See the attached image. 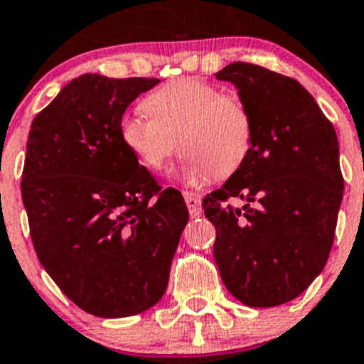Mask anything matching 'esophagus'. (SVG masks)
I'll use <instances>...</instances> for the list:
<instances>
[{
	"label": "esophagus",
	"instance_id": "obj_1",
	"mask_svg": "<svg viewBox=\"0 0 364 364\" xmlns=\"http://www.w3.org/2000/svg\"><path fill=\"white\" fill-rule=\"evenodd\" d=\"M183 198H185L186 201V207H188V210H191V216L196 218L200 216L201 213V198L196 192H183Z\"/></svg>",
	"mask_w": 364,
	"mask_h": 364
}]
</instances>
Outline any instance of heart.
<instances>
[{
	"label": "heart",
	"mask_w": 364,
	"mask_h": 364,
	"mask_svg": "<svg viewBox=\"0 0 364 364\" xmlns=\"http://www.w3.org/2000/svg\"><path fill=\"white\" fill-rule=\"evenodd\" d=\"M150 119L128 115L121 141L144 168L161 172L179 150L185 154L183 178L200 185L238 172L251 154L255 126L240 97L221 93L201 78H176L143 100Z\"/></svg>",
	"instance_id": "1"
}]
</instances>
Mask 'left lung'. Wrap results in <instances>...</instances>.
I'll return each instance as SVG.
<instances>
[{
	"label": "left lung",
	"instance_id": "8db88e82",
	"mask_svg": "<svg viewBox=\"0 0 364 364\" xmlns=\"http://www.w3.org/2000/svg\"><path fill=\"white\" fill-rule=\"evenodd\" d=\"M249 107L252 148L242 168L203 200L216 227L214 260L229 293L251 308L296 299L333 245L344 181L339 141L295 78L247 62L216 73ZM242 199V208L226 203Z\"/></svg>",
	"mask_w": 364,
	"mask_h": 364
}]
</instances>
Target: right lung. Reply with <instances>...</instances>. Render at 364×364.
<instances>
[{"label":"right lung","mask_w":364,"mask_h":364,"mask_svg":"<svg viewBox=\"0 0 364 364\" xmlns=\"http://www.w3.org/2000/svg\"><path fill=\"white\" fill-rule=\"evenodd\" d=\"M159 78L87 73L62 87L31 124L21 200L43 269L78 308L119 318L166 291L188 221L121 141L126 107Z\"/></svg>","instance_id":"right-lung-1"}]
</instances>
